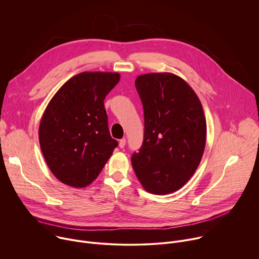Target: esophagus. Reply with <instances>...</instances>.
<instances>
[{"mask_svg":"<svg viewBox=\"0 0 259 259\" xmlns=\"http://www.w3.org/2000/svg\"><path fill=\"white\" fill-rule=\"evenodd\" d=\"M125 145H126V139H125V138H122V139L119 141V146L121 147V149H124Z\"/></svg>","mask_w":259,"mask_h":259,"instance_id":"34e87169","label":"esophagus"}]
</instances>
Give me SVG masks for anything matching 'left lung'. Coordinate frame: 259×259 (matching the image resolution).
Segmentation results:
<instances>
[{
    "label": "left lung",
    "mask_w": 259,
    "mask_h": 259,
    "mask_svg": "<svg viewBox=\"0 0 259 259\" xmlns=\"http://www.w3.org/2000/svg\"><path fill=\"white\" fill-rule=\"evenodd\" d=\"M143 106L142 145L131 157L143 188L155 195L176 192L197 170L206 144L201 101L181 78L170 72L137 77Z\"/></svg>",
    "instance_id": "left-lung-1"
}]
</instances>
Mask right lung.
I'll return each mask as SVG.
<instances>
[{
	"label": "right lung",
	"instance_id": "add662e5",
	"mask_svg": "<svg viewBox=\"0 0 259 259\" xmlns=\"http://www.w3.org/2000/svg\"><path fill=\"white\" fill-rule=\"evenodd\" d=\"M119 81L118 72H81L45 109L39 128L41 150L51 172L67 186L87 187L118 146L109 134L103 101Z\"/></svg>",
	"mask_w": 259,
	"mask_h": 259
}]
</instances>
